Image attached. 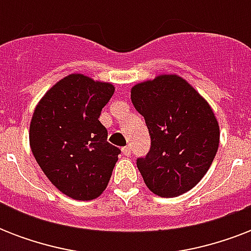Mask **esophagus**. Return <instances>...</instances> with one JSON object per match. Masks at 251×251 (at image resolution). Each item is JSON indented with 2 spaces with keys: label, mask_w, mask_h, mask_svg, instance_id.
Segmentation results:
<instances>
[{
  "label": "esophagus",
  "mask_w": 251,
  "mask_h": 251,
  "mask_svg": "<svg viewBox=\"0 0 251 251\" xmlns=\"http://www.w3.org/2000/svg\"><path fill=\"white\" fill-rule=\"evenodd\" d=\"M122 152H124V155H125V156H130V155H131V149H130L129 146H126V147H124V149H122Z\"/></svg>",
  "instance_id": "1"
}]
</instances>
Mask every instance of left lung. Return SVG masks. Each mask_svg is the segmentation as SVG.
<instances>
[{
  "label": "left lung",
  "instance_id": "8db88e82",
  "mask_svg": "<svg viewBox=\"0 0 251 251\" xmlns=\"http://www.w3.org/2000/svg\"><path fill=\"white\" fill-rule=\"evenodd\" d=\"M130 92L151 135L150 152L137 160L143 181L159 197L186 193L204 177L218 152L220 129L214 110L176 74L137 83Z\"/></svg>",
  "mask_w": 251,
  "mask_h": 251
}]
</instances>
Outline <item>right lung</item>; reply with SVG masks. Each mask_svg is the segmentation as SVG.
I'll use <instances>...</instances> for the list:
<instances>
[{"label": "right lung", "instance_id": "add662e5", "mask_svg": "<svg viewBox=\"0 0 251 251\" xmlns=\"http://www.w3.org/2000/svg\"><path fill=\"white\" fill-rule=\"evenodd\" d=\"M114 94L109 82L70 74L49 88L33 110L29 146L54 186L76 201L102 194L120 149L106 142L99 117Z\"/></svg>", "mask_w": 251, "mask_h": 251}]
</instances>
